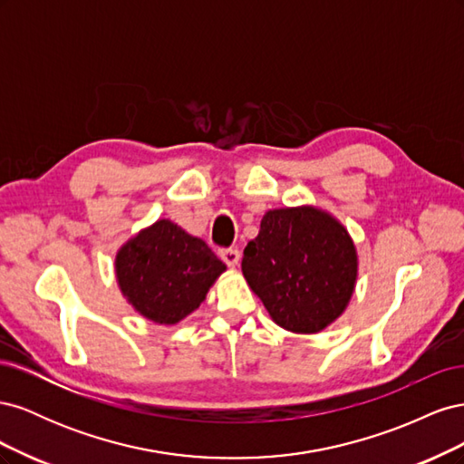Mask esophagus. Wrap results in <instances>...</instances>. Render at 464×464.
<instances>
[{
    "label": "esophagus",
    "instance_id": "34e87169",
    "mask_svg": "<svg viewBox=\"0 0 464 464\" xmlns=\"http://www.w3.org/2000/svg\"><path fill=\"white\" fill-rule=\"evenodd\" d=\"M220 259L227 263L230 269H236L240 265V251L237 249H220Z\"/></svg>",
    "mask_w": 464,
    "mask_h": 464
}]
</instances>
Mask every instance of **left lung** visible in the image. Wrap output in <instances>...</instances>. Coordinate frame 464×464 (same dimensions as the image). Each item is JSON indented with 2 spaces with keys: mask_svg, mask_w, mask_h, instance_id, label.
Returning a JSON list of instances; mask_svg holds the SVG:
<instances>
[{
  "mask_svg": "<svg viewBox=\"0 0 464 464\" xmlns=\"http://www.w3.org/2000/svg\"><path fill=\"white\" fill-rule=\"evenodd\" d=\"M242 273L278 327L315 334L348 307L358 251L344 224L325 208H271L244 249Z\"/></svg>",
  "mask_w": 464,
  "mask_h": 464,
  "instance_id": "8db88e82",
  "label": "left lung"
}]
</instances>
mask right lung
Returning <instances> with one entry per match:
<instances>
[{"instance_id":"1","label":"right lung","mask_w":464,"mask_h":464,"mask_svg":"<svg viewBox=\"0 0 464 464\" xmlns=\"http://www.w3.org/2000/svg\"><path fill=\"white\" fill-rule=\"evenodd\" d=\"M227 271L210 247L170 218H159L118 251L114 273L123 298L159 325H176L193 314Z\"/></svg>"}]
</instances>
